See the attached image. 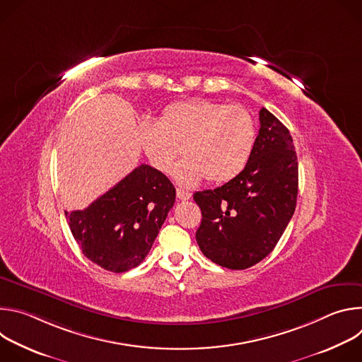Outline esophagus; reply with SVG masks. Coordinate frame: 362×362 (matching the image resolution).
<instances>
[{
    "mask_svg": "<svg viewBox=\"0 0 362 362\" xmlns=\"http://www.w3.org/2000/svg\"><path fill=\"white\" fill-rule=\"evenodd\" d=\"M176 196L179 200H189L192 197V193L183 189H176Z\"/></svg>",
    "mask_w": 362,
    "mask_h": 362,
    "instance_id": "34e87169",
    "label": "esophagus"
}]
</instances>
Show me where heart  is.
I'll use <instances>...</instances> for the list:
<instances>
[{
  "label": "heart",
  "mask_w": 362,
  "mask_h": 362,
  "mask_svg": "<svg viewBox=\"0 0 362 362\" xmlns=\"http://www.w3.org/2000/svg\"><path fill=\"white\" fill-rule=\"evenodd\" d=\"M140 140L151 163L165 173L185 146L187 158L173 172L180 185L193 186L203 177L225 183L246 168L256 127L252 115L239 105L197 98L168 106L159 122H143Z\"/></svg>",
  "instance_id": "obj_1"
}]
</instances>
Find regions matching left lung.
<instances>
[{
    "label": "left lung",
    "mask_w": 362,
    "mask_h": 362,
    "mask_svg": "<svg viewBox=\"0 0 362 362\" xmlns=\"http://www.w3.org/2000/svg\"><path fill=\"white\" fill-rule=\"evenodd\" d=\"M246 168L214 190L196 192L202 211L196 240L206 257L246 269L267 257L296 206L298 159L289 130L265 107Z\"/></svg>",
    "instance_id": "left-lung-1"
}]
</instances>
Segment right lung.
I'll list each match as a JSON object with an SVG mask.
<instances>
[{
    "label": "right lung",
    "mask_w": 362,
    "mask_h": 362,
    "mask_svg": "<svg viewBox=\"0 0 362 362\" xmlns=\"http://www.w3.org/2000/svg\"><path fill=\"white\" fill-rule=\"evenodd\" d=\"M175 199L176 189L162 172L140 165L88 208L66 216L84 256L120 274L143 262Z\"/></svg>",
    "instance_id": "1"
}]
</instances>
